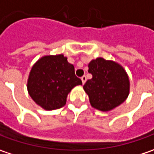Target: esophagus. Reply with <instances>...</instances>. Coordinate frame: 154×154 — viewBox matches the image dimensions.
Instances as JSON below:
<instances>
[{"mask_svg":"<svg viewBox=\"0 0 154 154\" xmlns=\"http://www.w3.org/2000/svg\"><path fill=\"white\" fill-rule=\"evenodd\" d=\"M81 80L83 82V84H85V82H86V76H83V77H81Z\"/></svg>","mask_w":154,"mask_h":154,"instance_id":"esophagus-1","label":"esophagus"}]
</instances>
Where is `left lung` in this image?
Here are the masks:
<instances>
[{"label":"left lung","instance_id":"8db88e82","mask_svg":"<svg viewBox=\"0 0 154 154\" xmlns=\"http://www.w3.org/2000/svg\"><path fill=\"white\" fill-rule=\"evenodd\" d=\"M92 78L84 85L91 106L109 111L122 104L129 94V78L123 67L111 60L97 57L89 64Z\"/></svg>","mask_w":154,"mask_h":154}]
</instances>
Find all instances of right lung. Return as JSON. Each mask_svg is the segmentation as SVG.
<instances>
[{"label": "right lung", "mask_w": 154, "mask_h": 154, "mask_svg": "<svg viewBox=\"0 0 154 154\" xmlns=\"http://www.w3.org/2000/svg\"><path fill=\"white\" fill-rule=\"evenodd\" d=\"M82 81L75 75L73 64L63 54L49 55L38 59L32 67L27 90L32 99L45 110L60 109L75 86Z\"/></svg>", "instance_id": "1"}]
</instances>
